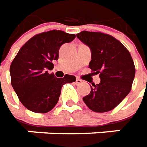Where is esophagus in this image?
Instances as JSON below:
<instances>
[{
    "label": "esophagus",
    "instance_id": "34e87169",
    "mask_svg": "<svg viewBox=\"0 0 147 147\" xmlns=\"http://www.w3.org/2000/svg\"><path fill=\"white\" fill-rule=\"evenodd\" d=\"M76 83L77 85H79V84H81L83 83V80H80V78H77L76 79Z\"/></svg>",
    "mask_w": 147,
    "mask_h": 147
}]
</instances>
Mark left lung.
<instances>
[{
	"mask_svg": "<svg viewBox=\"0 0 147 147\" xmlns=\"http://www.w3.org/2000/svg\"><path fill=\"white\" fill-rule=\"evenodd\" d=\"M76 36L91 49L89 67L101 79L83 101L94 112L111 111L132 88L135 67L131 54L120 41L108 34L83 31Z\"/></svg>",
	"mask_w": 147,
	"mask_h": 147,
	"instance_id": "8db88e82",
	"label": "left lung"
}]
</instances>
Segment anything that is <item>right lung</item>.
I'll use <instances>...</instances> for the list:
<instances>
[{
    "label": "right lung",
    "instance_id": "obj_1",
    "mask_svg": "<svg viewBox=\"0 0 147 147\" xmlns=\"http://www.w3.org/2000/svg\"><path fill=\"white\" fill-rule=\"evenodd\" d=\"M75 38V34L52 30L34 36L19 49L9 72L13 90L26 108L47 113L58 103L63 85L76 81L74 76L56 78L48 72L58 59L60 47Z\"/></svg>",
    "mask_w": 147,
    "mask_h": 147
}]
</instances>
